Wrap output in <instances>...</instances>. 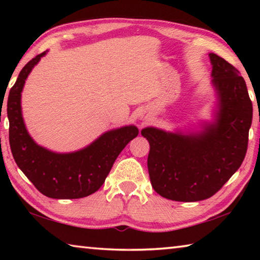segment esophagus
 Instances as JSON below:
<instances>
[{"instance_id":"34e87169","label":"esophagus","mask_w":260,"mask_h":260,"mask_svg":"<svg viewBox=\"0 0 260 260\" xmlns=\"http://www.w3.org/2000/svg\"><path fill=\"white\" fill-rule=\"evenodd\" d=\"M147 118H148V114L147 113H141L140 114V119L141 120H146Z\"/></svg>"}]
</instances>
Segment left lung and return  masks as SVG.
Listing matches in <instances>:
<instances>
[{"instance_id": "obj_1", "label": "left lung", "mask_w": 260, "mask_h": 260, "mask_svg": "<svg viewBox=\"0 0 260 260\" xmlns=\"http://www.w3.org/2000/svg\"><path fill=\"white\" fill-rule=\"evenodd\" d=\"M212 82L218 91L214 124L195 135L141 131L150 144L148 171L155 191L167 200L197 202L222 188L243 161L252 121V102L239 70L210 54Z\"/></svg>"}]
</instances>
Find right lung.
Wrapping results in <instances>:
<instances>
[{"instance_id": "right-lung-1", "label": "right lung", "mask_w": 260, "mask_h": 260, "mask_svg": "<svg viewBox=\"0 0 260 260\" xmlns=\"http://www.w3.org/2000/svg\"><path fill=\"white\" fill-rule=\"evenodd\" d=\"M46 51L21 70L8 98L9 142L16 164L39 191L57 200L82 199L99 190L114 160L139 129L125 126L104 133L80 151L55 153L38 146L25 128L20 98L26 78Z\"/></svg>"}]
</instances>
